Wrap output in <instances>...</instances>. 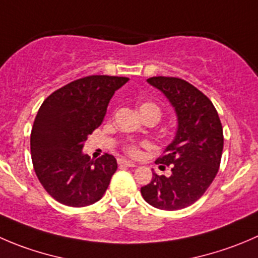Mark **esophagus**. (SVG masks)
I'll return each mask as SVG.
<instances>
[{
	"instance_id": "esophagus-1",
	"label": "esophagus",
	"mask_w": 258,
	"mask_h": 258,
	"mask_svg": "<svg viewBox=\"0 0 258 258\" xmlns=\"http://www.w3.org/2000/svg\"><path fill=\"white\" fill-rule=\"evenodd\" d=\"M118 165H121V166H128V167L136 166V164H135V162L127 161V160H124V159H119L118 160Z\"/></svg>"
}]
</instances>
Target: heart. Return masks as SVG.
<instances>
[{
	"label": "heart",
	"mask_w": 258,
	"mask_h": 258,
	"mask_svg": "<svg viewBox=\"0 0 258 258\" xmlns=\"http://www.w3.org/2000/svg\"><path fill=\"white\" fill-rule=\"evenodd\" d=\"M140 113H141L142 117H147V116H154L156 117L157 121L161 118V109L157 104L151 103V102H144V103L140 104L139 107ZM141 146L142 145L140 144H135V142H130V144L124 145L123 150L128 156L131 157H137L140 156L141 154Z\"/></svg>",
	"instance_id": "b5f03b06"
}]
</instances>
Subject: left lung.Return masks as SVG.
I'll list each match as a JSON object with an SVG mask.
<instances>
[{
    "label": "left lung",
    "mask_w": 258,
    "mask_h": 258,
    "mask_svg": "<svg viewBox=\"0 0 258 258\" xmlns=\"http://www.w3.org/2000/svg\"><path fill=\"white\" fill-rule=\"evenodd\" d=\"M151 86L162 92L177 114L174 141L156 160L171 166V175L152 172L141 194L150 206L177 211L196 203L216 177L223 151V127L211 99L184 79L152 77Z\"/></svg>",
    "instance_id": "1"
}]
</instances>
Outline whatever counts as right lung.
I'll use <instances>...</instances> for the list:
<instances>
[{
  "mask_svg": "<svg viewBox=\"0 0 258 258\" xmlns=\"http://www.w3.org/2000/svg\"><path fill=\"white\" fill-rule=\"evenodd\" d=\"M128 78L89 76L52 92L37 111L30 136L35 174L44 189L68 207L91 206L103 197L117 170L114 156L82 154L101 126L112 96Z\"/></svg>",
  "mask_w": 258,
  "mask_h": 258,
  "instance_id": "obj_1",
  "label": "right lung"
}]
</instances>
